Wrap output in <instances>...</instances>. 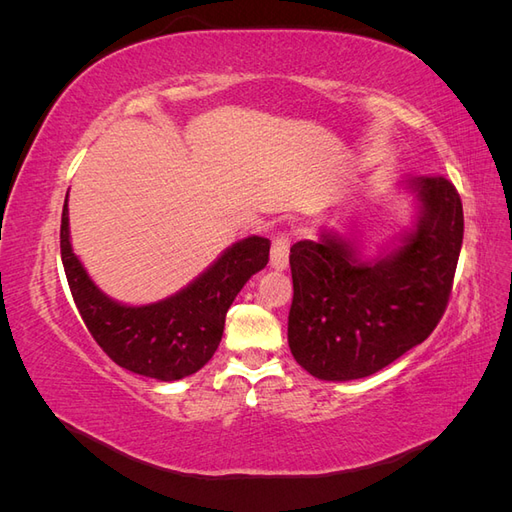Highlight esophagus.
Instances as JSON below:
<instances>
[{
    "instance_id": "esophagus-1",
    "label": "esophagus",
    "mask_w": 512,
    "mask_h": 512,
    "mask_svg": "<svg viewBox=\"0 0 512 512\" xmlns=\"http://www.w3.org/2000/svg\"><path fill=\"white\" fill-rule=\"evenodd\" d=\"M288 252H290V239L286 232H282L280 237L273 239V245H271V267L275 271H284L288 267Z\"/></svg>"
}]
</instances>
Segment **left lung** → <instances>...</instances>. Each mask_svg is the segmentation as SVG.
Returning a JSON list of instances; mask_svg holds the SVG:
<instances>
[{
    "label": "left lung",
    "mask_w": 512,
    "mask_h": 512,
    "mask_svg": "<svg viewBox=\"0 0 512 512\" xmlns=\"http://www.w3.org/2000/svg\"><path fill=\"white\" fill-rule=\"evenodd\" d=\"M404 183L418 215L395 250L361 260L335 230L290 247L288 346L320 380L376 374L425 342L444 314L463 241L461 198L444 177Z\"/></svg>",
    "instance_id": "left-lung-1"
}]
</instances>
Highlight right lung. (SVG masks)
Segmentation results:
<instances>
[{"instance_id": "1", "label": "right lung", "mask_w": 512, "mask_h": 512, "mask_svg": "<svg viewBox=\"0 0 512 512\" xmlns=\"http://www.w3.org/2000/svg\"><path fill=\"white\" fill-rule=\"evenodd\" d=\"M61 262L76 309L96 344L134 374L162 382L192 376L218 350L228 307L254 273L267 267L269 239L247 237L173 297L149 305H121L91 282L74 256L68 196L61 213Z\"/></svg>"}]
</instances>
